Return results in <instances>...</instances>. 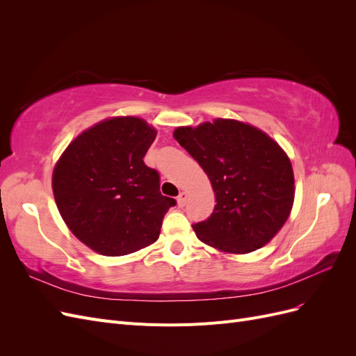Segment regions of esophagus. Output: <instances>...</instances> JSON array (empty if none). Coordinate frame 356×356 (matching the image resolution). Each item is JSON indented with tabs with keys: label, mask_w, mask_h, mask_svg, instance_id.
Returning a JSON list of instances; mask_svg holds the SVG:
<instances>
[{
	"label": "esophagus",
	"mask_w": 356,
	"mask_h": 356,
	"mask_svg": "<svg viewBox=\"0 0 356 356\" xmlns=\"http://www.w3.org/2000/svg\"><path fill=\"white\" fill-rule=\"evenodd\" d=\"M177 202H178V207H184L186 204V202H187V193H184V191H181L179 193V196L177 197Z\"/></svg>",
	"instance_id": "34e87169"
}]
</instances>
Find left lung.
Listing matches in <instances>:
<instances>
[{
    "label": "left lung",
    "instance_id": "obj_1",
    "mask_svg": "<svg viewBox=\"0 0 356 356\" xmlns=\"http://www.w3.org/2000/svg\"><path fill=\"white\" fill-rule=\"evenodd\" d=\"M174 136L207 172L215 193L211 217L193 224L199 241L224 252L246 254L281 230L293 208L294 174L270 136L227 118L178 127Z\"/></svg>",
    "mask_w": 356,
    "mask_h": 356
}]
</instances>
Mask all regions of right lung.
Returning <instances> with one entry per match:
<instances>
[{
	"label": "right lung",
	"mask_w": 356,
	"mask_h": 356,
	"mask_svg": "<svg viewBox=\"0 0 356 356\" xmlns=\"http://www.w3.org/2000/svg\"><path fill=\"white\" fill-rule=\"evenodd\" d=\"M156 129L138 117H114L84 131L53 170V195L68 229L102 255L154 243L175 199L160 193V175L144 163Z\"/></svg>",
	"instance_id": "obj_1"
}]
</instances>
